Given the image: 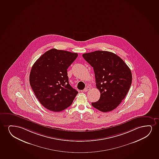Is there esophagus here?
<instances>
[{
	"mask_svg": "<svg viewBox=\"0 0 159 159\" xmlns=\"http://www.w3.org/2000/svg\"><path fill=\"white\" fill-rule=\"evenodd\" d=\"M89 90H90V88L89 87H86L84 89V92H87V91H89Z\"/></svg>",
	"mask_w": 159,
	"mask_h": 159,
	"instance_id": "34e87169",
	"label": "esophagus"
}]
</instances>
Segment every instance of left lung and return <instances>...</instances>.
Listing matches in <instances>:
<instances>
[{"label":"left lung","mask_w":159,"mask_h":159,"mask_svg":"<svg viewBox=\"0 0 159 159\" xmlns=\"http://www.w3.org/2000/svg\"><path fill=\"white\" fill-rule=\"evenodd\" d=\"M83 57L93 67L96 86L100 92L99 100L92 105L102 112L116 109L132 84L130 69L121 58L111 52L96 51L83 54Z\"/></svg>","instance_id":"obj_1"}]
</instances>
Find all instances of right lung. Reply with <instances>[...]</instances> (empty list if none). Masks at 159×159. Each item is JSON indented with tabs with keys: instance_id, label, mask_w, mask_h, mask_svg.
<instances>
[{
	"instance_id": "1",
	"label": "right lung",
	"mask_w": 159,
	"mask_h": 159,
	"mask_svg": "<svg viewBox=\"0 0 159 159\" xmlns=\"http://www.w3.org/2000/svg\"><path fill=\"white\" fill-rule=\"evenodd\" d=\"M78 56L76 53L52 48L33 64L30 84L46 108L57 112L72 105L78 92L69 84L67 70Z\"/></svg>"
}]
</instances>
